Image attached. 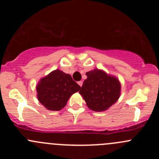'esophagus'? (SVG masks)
<instances>
[{"label": "esophagus", "mask_w": 159, "mask_h": 159, "mask_svg": "<svg viewBox=\"0 0 159 159\" xmlns=\"http://www.w3.org/2000/svg\"><path fill=\"white\" fill-rule=\"evenodd\" d=\"M78 85H79V86H81H81H82V84H83V82H82V81H78Z\"/></svg>", "instance_id": "1"}]
</instances>
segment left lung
<instances>
[{"mask_svg": "<svg viewBox=\"0 0 159 159\" xmlns=\"http://www.w3.org/2000/svg\"><path fill=\"white\" fill-rule=\"evenodd\" d=\"M85 79L79 93L87 106L94 111H104L119 98L121 84L115 77L95 68L86 73Z\"/></svg>", "mask_w": 159, "mask_h": 159, "instance_id": "left-lung-1", "label": "left lung"}]
</instances>
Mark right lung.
I'll return each mask as SVG.
<instances>
[{
    "label": "right lung",
    "instance_id": "right-lung-1",
    "mask_svg": "<svg viewBox=\"0 0 159 159\" xmlns=\"http://www.w3.org/2000/svg\"><path fill=\"white\" fill-rule=\"evenodd\" d=\"M80 89L70 75L57 69L40 80L36 87L37 97L47 109L60 111Z\"/></svg>",
    "mask_w": 159,
    "mask_h": 159
}]
</instances>
